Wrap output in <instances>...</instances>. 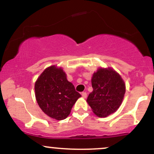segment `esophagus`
<instances>
[{
    "mask_svg": "<svg viewBox=\"0 0 154 154\" xmlns=\"http://www.w3.org/2000/svg\"><path fill=\"white\" fill-rule=\"evenodd\" d=\"M81 95H82V96L83 97V98H85L86 97H87V93H85V92H82V93H81Z\"/></svg>",
    "mask_w": 154,
    "mask_h": 154,
    "instance_id": "34e87169",
    "label": "esophagus"
}]
</instances>
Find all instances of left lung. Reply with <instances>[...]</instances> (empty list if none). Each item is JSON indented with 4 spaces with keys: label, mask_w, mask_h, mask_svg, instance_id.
I'll return each mask as SVG.
<instances>
[{
    "label": "left lung",
    "mask_w": 154,
    "mask_h": 154,
    "mask_svg": "<svg viewBox=\"0 0 154 154\" xmlns=\"http://www.w3.org/2000/svg\"><path fill=\"white\" fill-rule=\"evenodd\" d=\"M93 91L87 102L98 117L113 114L119 109L125 93V84L119 74L111 68H99L91 79Z\"/></svg>",
    "instance_id": "obj_1"
}]
</instances>
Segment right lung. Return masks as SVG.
<instances>
[{"mask_svg":"<svg viewBox=\"0 0 154 154\" xmlns=\"http://www.w3.org/2000/svg\"><path fill=\"white\" fill-rule=\"evenodd\" d=\"M35 97L42 111L50 117L63 120L69 115L72 108L81 95L66 79L61 68L48 67L35 84Z\"/></svg>","mask_w":154,"mask_h":154,"instance_id":"add662e5","label":"right lung"}]
</instances>
